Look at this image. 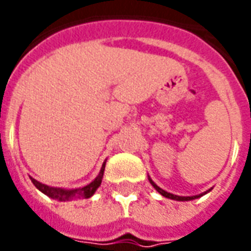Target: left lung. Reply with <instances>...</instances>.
Instances as JSON below:
<instances>
[{
    "label": "left lung",
    "instance_id": "8db88e82",
    "mask_svg": "<svg viewBox=\"0 0 251 251\" xmlns=\"http://www.w3.org/2000/svg\"><path fill=\"white\" fill-rule=\"evenodd\" d=\"M149 181L152 183V185H153V187H154V188H156V191H157V192H160V194L163 195V196H165V198H168V199L183 200V201H184V200H192V199H196V198H200V196H201V195H199V196H177V195H172V194H169V192H167V191H164V189H161V188H160V187H157V185L154 184V183H153V181L151 179H149ZM204 194H207V192H204Z\"/></svg>",
    "mask_w": 251,
    "mask_h": 251
}]
</instances>
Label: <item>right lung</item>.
<instances>
[{
	"label": "right lung",
	"instance_id": "right-lung-1",
	"mask_svg": "<svg viewBox=\"0 0 251 251\" xmlns=\"http://www.w3.org/2000/svg\"><path fill=\"white\" fill-rule=\"evenodd\" d=\"M103 171H104V163L102 165V169L99 175L95 177L94 181H91L90 184H87L83 188L77 189H63V188H55V187H48L46 184H41L37 180L32 179V183L35 184V187L37 189H40L43 194H46L47 196H50L52 199H57L60 201H66V200H79V199H88L91 198L95 191L98 189V187L102 183V177H103Z\"/></svg>",
	"mask_w": 251,
	"mask_h": 251
}]
</instances>
